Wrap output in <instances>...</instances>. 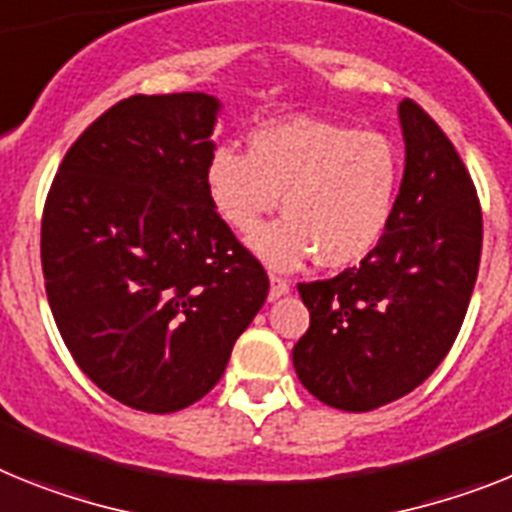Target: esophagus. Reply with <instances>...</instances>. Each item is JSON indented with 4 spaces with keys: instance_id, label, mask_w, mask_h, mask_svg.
Here are the masks:
<instances>
[{
    "instance_id": "1",
    "label": "esophagus",
    "mask_w": 512,
    "mask_h": 512,
    "mask_svg": "<svg viewBox=\"0 0 512 512\" xmlns=\"http://www.w3.org/2000/svg\"><path fill=\"white\" fill-rule=\"evenodd\" d=\"M289 281H283V278H278V276H270V294H268V299L270 302H276V299H281V296H286L289 294Z\"/></svg>"
}]
</instances>
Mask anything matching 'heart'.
<instances>
[{
  "instance_id": "1",
  "label": "heart",
  "mask_w": 512,
  "mask_h": 512,
  "mask_svg": "<svg viewBox=\"0 0 512 512\" xmlns=\"http://www.w3.org/2000/svg\"><path fill=\"white\" fill-rule=\"evenodd\" d=\"M401 182V158L380 132L315 117L257 127L247 156L216 148L205 187L218 216L247 234L278 205L286 216L249 236V249L273 270H294L317 252L325 268L367 257L388 231Z\"/></svg>"
}]
</instances>
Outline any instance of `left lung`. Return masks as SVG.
<instances>
[{"label": "left lung", "mask_w": 512, "mask_h": 512, "mask_svg": "<svg viewBox=\"0 0 512 512\" xmlns=\"http://www.w3.org/2000/svg\"><path fill=\"white\" fill-rule=\"evenodd\" d=\"M406 166L388 231L362 265L299 283L309 330L291 351L317 401L372 411L422 385L453 346L482 257V210L461 156L414 101L398 103Z\"/></svg>", "instance_id": "left-lung-1"}]
</instances>
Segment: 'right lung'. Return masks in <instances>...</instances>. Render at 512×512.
<instances>
[{"label": "right lung", "mask_w": 512, "mask_h": 512, "mask_svg": "<svg viewBox=\"0 0 512 512\" xmlns=\"http://www.w3.org/2000/svg\"><path fill=\"white\" fill-rule=\"evenodd\" d=\"M221 109L208 93L119 101L67 150L46 197L59 333L103 393L148 414L210 393L268 296L205 187Z\"/></svg>", "instance_id": "obj_1"}]
</instances>
